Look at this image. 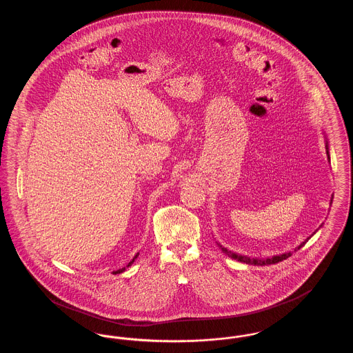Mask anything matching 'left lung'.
Wrapping results in <instances>:
<instances>
[{"label":"left lung","mask_w":353,"mask_h":353,"mask_svg":"<svg viewBox=\"0 0 353 353\" xmlns=\"http://www.w3.org/2000/svg\"><path fill=\"white\" fill-rule=\"evenodd\" d=\"M323 134H324V139H325V152H327V159H328V161L331 160V157H330V144H328V139H327V134L325 132L323 131ZM332 200H334V196L331 197V202L330 203H332ZM323 226V223L320 225V228ZM319 230V229H318ZM318 230H315L312 234L310 235L304 242H302L299 246H296L295 249H294V252H298L301 248H303L307 242H308V239L312 236V235L315 234ZM217 243V246H219V249L222 250V252H225L228 256H230L232 259H236L238 262H242V263H246V265H254V266H266V265H275V263H278V262H282V261H285L287 259L288 256H291V252H283V254H279V255H272V256H268V258H252V256H248V255H242V254H236L234 252H230V250H228L226 248H223L219 242H216Z\"/></svg>","instance_id":"1"}]
</instances>
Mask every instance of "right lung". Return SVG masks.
<instances>
[{
	"label": "right lung",
	"instance_id": "right-lung-1",
	"mask_svg": "<svg viewBox=\"0 0 353 353\" xmlns=\"http://www.w3.org/2000/svg\"><path fill=\"white\" fill-rule=\"evenodd\" d=\"M137 256H139V252H137V254H136V255H134V258H132V261H131V262H130V263H128V265H127V268H130V266H131V265H132V263H134V259H136V258H137ZM127 268H123V269L117 270V271H114V274H120V272H123V271H124V270L127 269Z\"/></svg>",
	"mask_w": 353,
	"mask_h": 353
}]
</instances>
